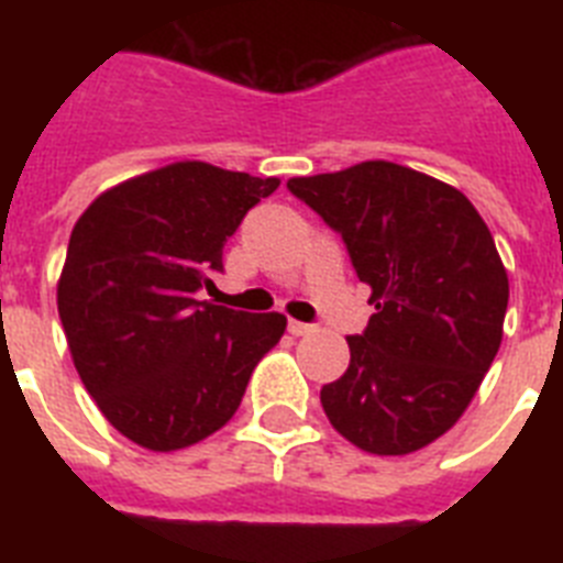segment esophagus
Instances as JSON below:
<instances>
[{"mask_svg": "<svg viewBox=\"0 0 563 563\" xmlns=\"http://www.w3.org/2000/svg\"><path fill=\"white\" fill-rule=\"evenodd\" d=\"M316 330V327L312 324H301V321H290V324H287V332H290V335H310V332Z\"/></svg>", "mask_w": 563, "mask_h": 563, "instance_id": "34e87169", "label": "esophagus"}]
</instances>
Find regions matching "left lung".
<instances>
[{"instance_id": "left-lung-1", "label": "left lung", "mask_w": 563, "mask_h": 563, "mask_svg": "<svg viewBox=\"0 0 563 563\" xmlns=\"http://www.w3.org/2000/svg\"><path fill=\"white\" fill-rule=\"evenodd\" d=\"M292 197L341 233L375 316L350 369L321 389L332 429L377 456L426 449L462 417L501 343L507 273L471 200L386 161L292 177Z\"/></svg>"}]
</instances>
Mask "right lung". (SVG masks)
<instances>
[{"label":"right lung","mask_w":563,"mask_h":563,"mask_svg":"<svg viewBox=\"0 0 563 563\" xmlns=\"http://www.w3.org/2000/svg\"><path fill=\"white\" fill-rule=\"evenodd\" d=\"M278 188L208 163H172L109 188L73 228L58 316L84 386L114 429L148 451L206 440L236 415L282 312L200 301L222 247Z\"/></svg>","instance_id":"right-lung-1"}]
</instances>
